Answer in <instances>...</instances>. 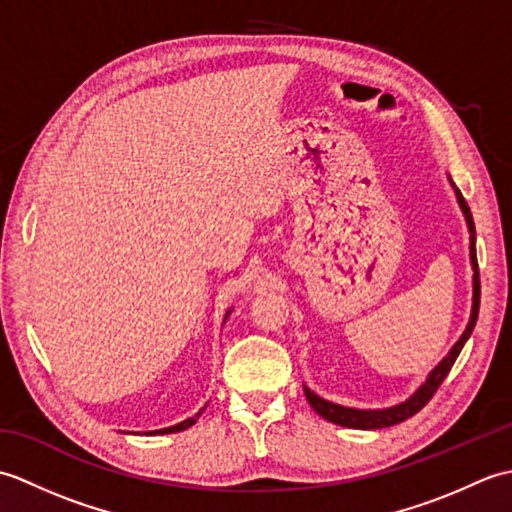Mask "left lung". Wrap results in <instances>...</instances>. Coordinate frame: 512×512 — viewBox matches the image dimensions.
Masks as SVG:
<instances>
[{"label": "left lung", "instance_id": "left-lung-1", "mask_svg": "<svg viewBox=\"0 0 512 512\" xmlns=\"http://www.w3.org/2000/svg\"><path fill=\"white\" fill-rule=\"evenodd\" d=\"M455 195H458V202L464 211L466 217V224H469V231H471V264H473V310H471V321L466 325L464 334L460 336V341L451 347L449 356H444V361L433 369L429 374L427 383H424L416 394H413L407 402H402V405H396L391 409H378V411H363V409H350V407H341V405H334V402H328L319 398L314 391H310L308 387H303L306 391V398L310 402V407L319 413L321 418L330 420L334 424H341V427H350V429H383V427H394V424L407 420L411 416H416V413L427 405V402L436 394L438 387L442 385V380L447 378V374L451 372V367L455 363V358L460 356L464 343L469 341V336L475 328V321H477V312H480V270H477V255H475V224H473V215L469 204L462 198L460 189H455Z\"/></svg>", "mask_w": 512, "mask_h": 512}]
</instances>
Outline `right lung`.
Listing matches in <instances>:
<instances>
[{
    "label": "right lung",
    "mask_w": 512,
    "mask_h": 512,
    "mask_svg": "<svg viewBox=\"0 0 512 512\" xmlns=\"http://www.w3.org/2000/svg\"><path fill=\"white\" fill-rule=\"evenodd\" d=\"M200 413H202V411H198V413H195V416H193V418H189V420H184V422L176 424V427L158 429V431H154V436H156V433H160V436H162V433H176V431H182V429H187V427H191V424H193L195 420H198V418H200Z\"/></svg>",
    "instance_id": "add662e5"
}]
</instances>
